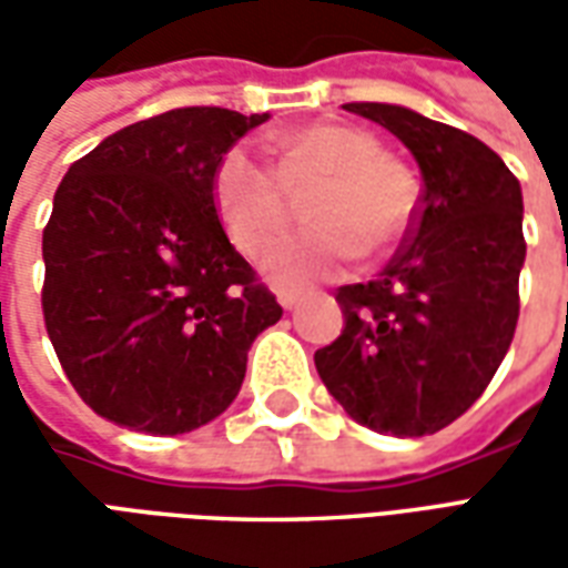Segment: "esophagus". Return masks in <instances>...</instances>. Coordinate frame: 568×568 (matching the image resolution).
I'll return each instance as SVG.
<instances>
[{
	"label": "esophagus",
	"mask_w": 568,
	"mask_h": 568,
	"mask_svg": "<svg viewBox=\"0 0 568 568\" xmlns=\"http://www.w3.org/2000/svg\"><path fill=\"white\" fill-rule=\"evenodd\" d=\"M276 301H280L285 310H292L297 301H301V292H295V288H280V292H276Z\"/></svg>",
	"instance_id": "obj_1"
}]
</instances>
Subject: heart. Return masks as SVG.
<instances>
[{
	"instance_id": "1",
	"label": "heart",
	"mask_w": 568,
	"mask_h": 568,
	"mask_svg": "<svg viewBox=\"0 0 568 568\" xmlns=\"http://www.w3.org/2000/svg\"><path fill=\"white\" fill-rule=\"evenodd\" d=\"M297 161L313 163L328 182L307 206L304 234L273 246L264 271L276 283L334 276L365 255L383 258L405 243L417 219V185L402 163L389 161L371 133L344 124H310L288 136ZM212 197L227 234L246 255H258L288 222L280 175L248 145H234L212 175Z\"/></svg>"
}]
</instances>
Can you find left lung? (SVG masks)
<instances>
[{
    "label": "left lung",
    "mask_w": 568,
    "mask_h": 568,
    "mask_svg": "<svg viewBox=\"0 0 568 568\" xmlns=\"http://www.w3.org/2000/svg\"><path fill=\"white\" fill-rule=\"evenodd\" d=\"M344 109L405 142L423 194L381 276L337 288L344 332L316 349V371L362 426L435 435L475 405L511 346L526 258L520 182L465 130L405 105Z\"/></svg>",
    "instance_id": "obj_1"
}]
</instances>
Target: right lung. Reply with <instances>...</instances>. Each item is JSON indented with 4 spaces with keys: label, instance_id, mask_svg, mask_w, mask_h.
<instances>
[{
    "label": "right lung",
    "instance_id": "1",
    "mask_svg": "<svg viewBox=\"0 0 568 568\" xmlns=\"http://www.w3.org/2000/svg\"><path fill=\"white\" fill-rule=\"evenodd\" d=\"M267 118L173 109L105 136L63 175L42 234V313L93 414L182 435L240 393L248 346L283 307L224 234L212 175Z\"/></svg>",
    "mask_w": 568,
    "mask_h": 568
}]
</instances>
